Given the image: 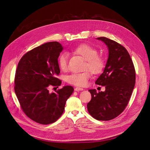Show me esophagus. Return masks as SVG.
Listing matches in <instances>:
<instances>
[{
    "label": "esophagus",
    "instance_id": "34e87169",
    "mask_svg": "<svg viewBox=\"0 0 150 150\" xmlns=\"http://www.w3.org/2000/svg\"><path fill=\"white\" fill-rule=\"evenodd\" d=\"M74 90L76 91H83V88H81V87H76Z\"/></svg>",
    "mask_w": 150,
    "mask_h": 150
}]
</instances>
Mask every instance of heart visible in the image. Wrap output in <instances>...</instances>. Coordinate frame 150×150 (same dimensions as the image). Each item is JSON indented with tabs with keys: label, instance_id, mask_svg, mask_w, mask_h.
I'll use <instances>...</instances> for the list:
<instances>
[{
	"label": "heart",
	"instance_id": "heart-1",
	"mask_svg": "<svg viewBox=\"0 0 150 150\" xmlns=\"http://www.w3.org/2000/svg\"><path fill=\"white\" fill-rule=\"evenodd\" d=\"M74 52L81 55L86 60L85 69H88L93 74H98L102 71L105 66L103 58L98 55L97 50L93 47L87 44H82L74 49ZM58 65L63 71L67 70L68 63V55L64 53L58 58ZM91 77L88 71L81 73H74L67 77V81L71 84L76 86H86Z\"/></svg>",
	"mask_w": 150,
	"mask_h": 150
}]
</instances>
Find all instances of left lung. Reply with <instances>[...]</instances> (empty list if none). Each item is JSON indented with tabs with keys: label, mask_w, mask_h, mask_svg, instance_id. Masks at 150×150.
I'll return each mask as SVG.
<instances>
[{
	"label": "left lung",
	"mask_w": 150,
	"mask_h": 150,
	"mask_svg": "<svg viewBox=\"0 0 150 150\" xmlns=\"http://www.w3.org/2000/svg\"><path fill=\"white\" fill-rule=\"evenodd\" d=\"M108 49V58L103 73L95 81L105 86L104 92L88 90L92 99L87 110L98 121H109L116 117L127 106L135 83V71L129 53L121 44L105 37L97 38Z\"/></svg>",
	"instance_id": "obj_1"
}]
</instances>
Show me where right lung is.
<instances>
[{"label": "right lung", "instance_id": "right-lung-1", "mask_svg": "<svg viewBox=\"0 0 150 150\" xmlns=\"http://www.w3.org/2000/svg\"><path fill=\"white\" fill-rule=\"evenodd\" d=\"M63 50L58 42H50L27 52L21 58L15 73V92L23 111L41 124L55 122L63 114L66 101L73 93L72 86L50 92L59 86L56 76L60 73L58 58Z\"/></svg>", "mask_w": 150, "mask_h": 150}]
</instances>
